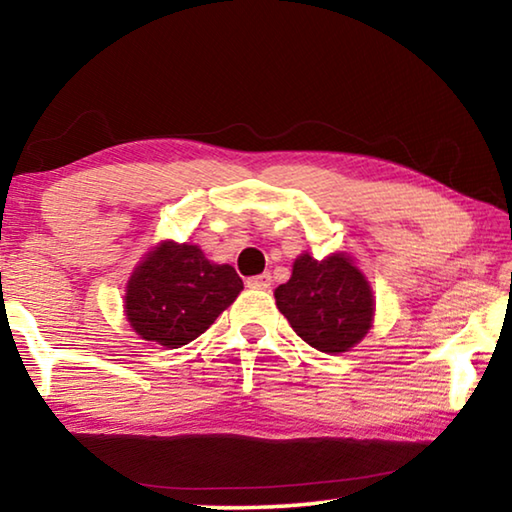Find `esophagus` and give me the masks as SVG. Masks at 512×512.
Returning <instances> with one entry per match:
<instances>
[{
	"label": "esophagus",
	"instance_id": "obj_1",
	"mask_svg": "<svg viewBox=\"0 0 512 512\" xmlns=\"http://www.w3.org/2000/svg\"><path fill=\"white\" fill-rule=\"evenodd\" d=\"M246 284L250 289H271V273H262V275H255V277H248Z\"/></svg>",
	"mask_w": 512,
	"mask_h": 512
}]
</instances>
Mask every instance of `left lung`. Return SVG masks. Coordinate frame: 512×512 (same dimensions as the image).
Wrapping results in <instances>:
<instances>
[{
    "label": "left lung",
    "mask_w": 512,
    "mask_h": 512,
    "mask_svg": "<svg viewBox=\"0 0 512 512\" xmlns=\"http://www.w3.org/2000/svg\"><path fill=\"white\" fill-rule=\"evenodd\" d=\"M275 302L302 341L329 354L357 345L368 334L375 311L366 277L345 255L323 262L300 255L291 280L275 289Z\"/></svg>",
    "instance_id": "1"
}]
</instances>
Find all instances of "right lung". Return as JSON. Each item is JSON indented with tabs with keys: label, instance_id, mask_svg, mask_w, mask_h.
Listing matches in <instances>:
<instances>
[{
	"label": "right lung",
	"instance_id": "right-lung-1",
	"mask_svg": "<svg viewBox=\"0 0 512 512\" xmlns=\"http://www.w3.org/2000/svg\"><path fill=\"white\" fill-rule=\"evenodd\" d=\"M241 289L230 264H212L198 246L164 241L131 275L126 316L142 339L180 348L201 336Z\"/></svg>",
	"mask_w": 512,
	"mask_h": 512
}]
</instances>
